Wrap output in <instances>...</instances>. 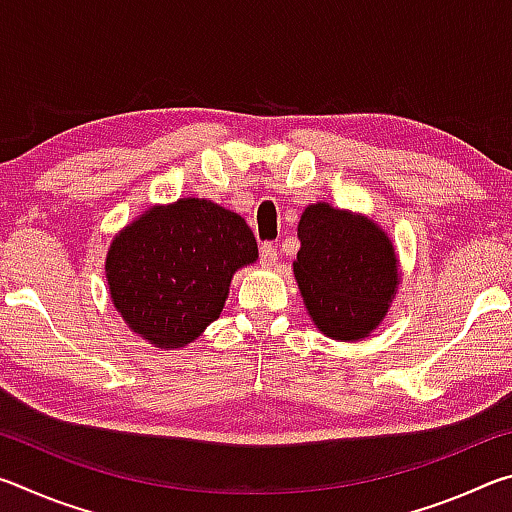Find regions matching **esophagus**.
I'll return each mask as SVG.
<instances>
[{"mask_svg": "<svg viewBox=\"0 0 512 512\" xmlns=\"http://www.w3.org/2000/svg\"><path fill=\"white\" fill-rule=\"evenodd\" d=\"M259 262H262V266H266V268L275 266V262H277V248L273 244H264L262 248H259Z\"/></svg>", "mask_w": 512, "mask_h": 512, "instance_id": "34e87169", "label": "esophagus"}]
</instances>
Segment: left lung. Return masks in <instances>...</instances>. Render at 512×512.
<instances>
[{"instance_id": "left-lung-1", "label": "left lung", "mask_w": 512, "mask_h": 512, "mask_svg": "<svg viewBox=\"0 0 512 512\" xmlns=\"http://www.w3.org/2000/svg\"><path fill=\"white\" fill-rule=\"evenodd\" d=\"M293 262L309 318L334 341H361L384 320L400 289V259L366 214L311 203L298 223Z\"/></svg>"}]
</instances>
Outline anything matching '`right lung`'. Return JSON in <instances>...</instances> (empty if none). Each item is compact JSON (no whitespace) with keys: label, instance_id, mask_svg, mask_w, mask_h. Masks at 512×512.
Masks as SVG:
<instances>
[{"label":"right lung","instance_id":"right-lung-1","mask_svg":"<svg viewBox=\"0 0 512 512\" xmlns=\"http://www.w3.org/2000/svg\"><path fill=\"white\" fill-rule=\"evenodd\" d=\"M257 257L253 230L237 212L207 198H178L151 205L112 237L108 293L153 348H185L221 316L232 275Z\"/></svg>","mask_w":512,"mask_h":512}]
</instances>
